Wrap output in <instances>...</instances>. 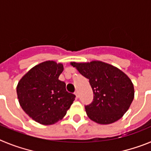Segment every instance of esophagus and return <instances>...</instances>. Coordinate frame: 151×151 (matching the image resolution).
<instances>
[{
    "instance_id": "34e87169",
    "label": "esophagus",
    "mask_w": 151,
    "mask_h": 151,
    "mask_svg": "<svg viewBox=\"0 0 151 151\" xmlns=\"http://www.w3.org/2000/svg\"><path fill=\"white\" fill-rule=\"evenodd\" d=\"M75 94H76V97H78V91H75Z\"/></svg>"
}]
</instances>
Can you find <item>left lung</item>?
Segmentation results:
<instances>
[{"instance_id":"left-lung-1","label":"left lung","mask_w":151,"mask_h":151,"mask_svg":"<svg viewBox=\"0 0 151 151\" xmlns=\"http://www.w3.org/2000/svg\"><path fill=\"white\" fill-rule=\"evenodd\" d=\"M71 64L88 78L93 91V101L85 106L88 116L103 125L119 120L134 99V85L130 78L118 68L101 61Z\"/></svg>"}]
</instances>
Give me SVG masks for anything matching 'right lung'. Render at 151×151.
<instances>
[{"mask_svg": "<svg viewBox=\"0 0 151 151\" xmlns=\"http://www.w3.org/2000/svg\"><path fill=\"white\" fill-rule=\"evenodd\" d=\"M63 66L46 61L31 69L19 82V102L31 118L43 125H52L66 114L76 95L69 93L59 80Z\"/></svg>", "mask_w": 151, "mask_h": 151, "instance_id": "right-lung-1", "label": "right lung"}]
</instances>
